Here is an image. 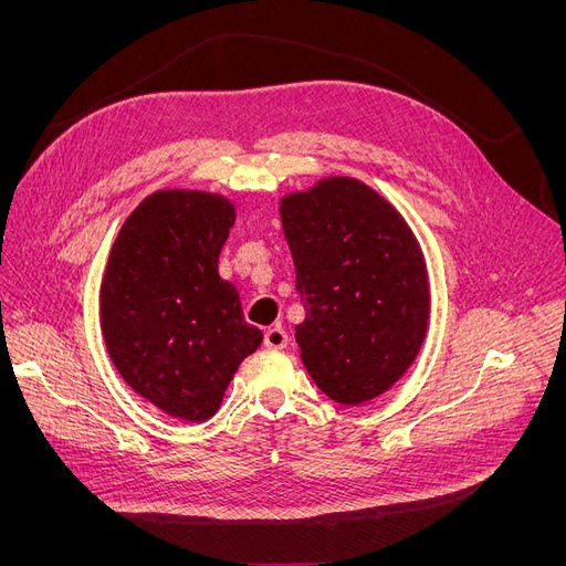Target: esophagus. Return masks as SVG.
<instances>
[{
    "mask_svg": "<svg viewBox=\"0 0 566 566\" xmlns=\"http://www.w3.org/2000/svg\"><path fill=\"white\" fill-rule=\"evenodd\" d=\"M264 345L269 349H283L287 345V333L281 328V325H273L264 333Z\"/></svg>",
    "mask_w": 566,
    "mask_h": 566,
    "instance_id": "1",
    "label": "esophagus"
}]
</instances>
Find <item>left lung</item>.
Wrapping results in <instances>:
<instances>
[{
  "label": "left lung",
  "mask_w": 566,
  "mask_h": 566,
  "mask_svg": "<svg viewBox=\"0 0 566 566\" xmlns=\"http://www.w3.org/2000/svg\"><path fill=\"white\" fill-rule=\"evenodd\" d=\"M281 221L306 312L295 328L306 373L337 403L380 397L416 361L430 321L413 231L352 177L285 196Z\"/></svg>",
  "instance_id": "8db88e82"
}]
</instances>
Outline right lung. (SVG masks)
I'll return each instance as SVG.
<instances>
[{"label":"right lung","mask_w":566,"mask_h":566,"mask_svg":"<svg viewBox=\"0 0 566 566\" xmlns=\"http://www.w3.org/2000/svg\"><path fill=\"white\" fill-rule=\"evenodd\" d=\"M233 202L205 191H158L119 229L101 281V331L123 380L167 416L217 413L262 345L238 290L219 276Z\"/></svg>","instance_id":"add662e5"}]
</instances>
